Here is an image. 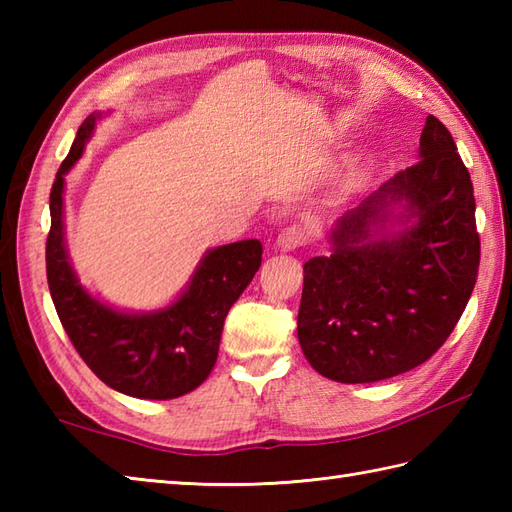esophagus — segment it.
I'll list each match as a JSON object with an SVG mask.
<instances>
[{
  "instance_id": "esophagus-1",
  "label": "esophagus",
  "mask_w": 512,
  "mask_h": 512,
  "mask_svg": "<svg viewBox=\"0 0 512 512\" xmlns=\"http://www.w3.org/2000/svg\"><path fill=\"white\" fill-rule=\"evenodd\" d=\"M310 237H312V228L303 222H295L279 233L277 246H281L284 250H295L303 244H308Z\"/></svg>"
}]
</instances>
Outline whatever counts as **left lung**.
<instances>
[{"label":"left lung","mask_w":512,"mask_h":512,"mask_svg":"<svg viewBox=\"0 0 512 512\" xmlns=\"http://www.w3.org/2000/svg\"><path fill=\"white\" fill-rule=\"evenodd\" d=\"M406 200L417 224L368 237L389 203ZM330 255L303 266L301 350L325 378L374 383L418 367L458 325L480 268L471 173L453 136L427 116L420 160L347 213Z\"/></svg>","instance_id":"1"}]
</instances>
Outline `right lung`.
<instances>
[{
	"mask_svg": "<svg viewBox=\"0 0 512 512\" xmlns=\"http://www.w3.org/2000/svg\"><path fill=\"white\" fill-rule=\"evenodd\" d=\"M96 116L76 132L50 191L46 275L74 350L105 385L134 398L169 400L202 385L217 361L224 319L262 264V244L213 248L187 292L154 314H125L92 299L76 281L63 244V176L81 158Z\"/></svg>",
	"mask_w": 512,
	"mask_h": 512,
	"instance_id": "1",
	"label": "right lung"
}]
</instances>
